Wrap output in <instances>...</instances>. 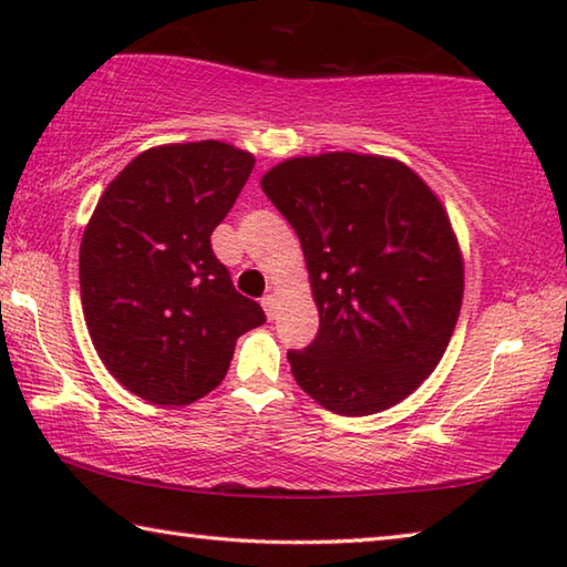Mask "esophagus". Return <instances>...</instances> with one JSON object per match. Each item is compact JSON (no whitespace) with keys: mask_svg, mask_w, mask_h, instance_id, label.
Here are the masks:
<instances>
[{"mask_svg":"<svg viewBox=\"0 0 567 567\" xmlns=\"http://www.w3.org/2000/svg\"><path fill=\"white\" fill-rule=\"evenodd\" d=\"M262 307H265L267 320H275L277 318V297L275 295H265L262 297Z\"/></svg>","mask_w":567,"mask_h":567,"instance_id":"1","label":"esophagus"}]
</instances>
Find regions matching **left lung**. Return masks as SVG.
Returning <instances> with one entry per match:
<instances>
[{"label": "left lung", "instance_id": "8db88e82", "mask_svg": "<svg viewBox=\"0 0 567 567\" xmlns=\"http://www.w3.org/2000/svg\"><path fill=\"white\" fill-rule=\"evenodd\" d=\"M262 192L300 237L320 330L290 350L307 395L338 415H375L437 368L463 305V255L440 199L398 159L292 157Z\"/></svg>", "mask_w": 567, "mask_h": 567}]
</instances>
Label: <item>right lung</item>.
<instances>
[{"instance_id": "add662e5", "label": "right lung", "mask_w": 567, "mask_h": 567, "mask_svg": "<svg viewBox=\"0 0 567 567\" xmlns=\"http://www.w3.org/2000/svg\"><path fill=\"white\" fill-rule=\"evenodd\" d=\"M255 157L217 140L152 147L100 197L80 247L82 310L114 378L155 405H189L227 375L235 342L265 322L209 235Z\"/></svg>"}]
</instances>
